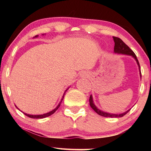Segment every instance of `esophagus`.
<instances>
[{"mask_svg": "<svg viewBox=\"0 0 151 151\" xmlns=\"http://www.w3.org/2000/svg\"><path fill=\"white\" fill-rule=\"evenodd\" d=\"M82 76H85V75H84V73H83V74H82Z\"/></svg>", "mask_w": 151, "mask_h": 151, "instance_id": "34e87169", "label": "esophagus"}]
</instances>
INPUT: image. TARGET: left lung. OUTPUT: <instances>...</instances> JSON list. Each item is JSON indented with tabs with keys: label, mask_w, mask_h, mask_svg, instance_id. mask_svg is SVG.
Segmentation results:
<instances>
[{
	"label": "left lung",
	"mask_w": 151,
	"mask_h": 151,
	"mask_svg": "<svg viewBox=\"0 0 151 151\" xmlns=\"http://www.w3.org/2000/svg\"><path fill=\"white\" fill-rule=\"evenodd\" d=\"M114 38V41L115 42V46H114V52L115 53H119V54H127V55H130L134 57L135 60H136L137 65L139 66V72H140V76L142 77V73H141V70H140V65L138 60H137V58L136 57V55L135 54L133 51L131 50L129 47L123 41H122L120 38H119L117 37H113ZM89 105L92 108V109H93V110L96 112V113L98 114L99 115H101L102 117H121L124 116V115H126L128 112H129V110H128L127 111H125L123 114H108V113H106V112L102 111L95 106L93 101V98L92 96L90 95L89 97Z\"/></svg>",
	"instance_id": "obj_1"
}]
</instances>
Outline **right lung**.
<instances>
[{"mask_svg":"<svg viewBox=\"0 0 151 151\" xmlns=\"http://www.w3.org/2000/svg\"><path fill=\"white\" fill-rule=\"evenodd\" d=\"M37 37V36H35V37ZM67 91V90H66ZM64 95H65V93L63 94V97H62V100H61V101H60V102L59 103V104L58 105V106L55 108V109H54L53 110H52L51 111H50V112H48V113H47V114H43V115H29V114H25V113H23L25 115H27V116H28V117H30V118H33V119H43V118H45V117H49V116H50V115H51L52 114H53L54 112H55L58 109V108L60 106V104H61V102H62V100L63 99V97H64Z\"/></svg>","mask_w":151,"mask_h":151,"instance_id":"add662e5","label":"right lung"}]
</instances>
